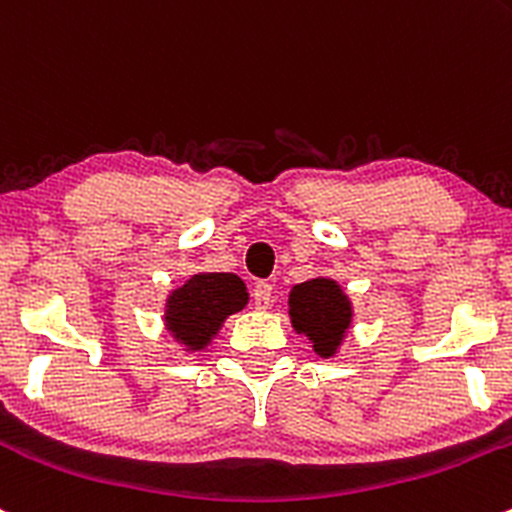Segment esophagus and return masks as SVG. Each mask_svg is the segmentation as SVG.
Listing matches in <instances>:
<instances>
[{"label": "esophagus", "mask_w": 512, "mask_h": 512, "mask_svg": "<svg viewBox=\"0 0 512 512\" xmlns=\"http://www.w3.org/2000/svg\"><path fill=\"white\" fill-rule=\"evenodd\" d=\"M270 301H272V284L257 282L255 289H252V304H255V309L260 311L270 309Z\"/></svg>", "instance_id": "esophagus-1"}]
</instances>
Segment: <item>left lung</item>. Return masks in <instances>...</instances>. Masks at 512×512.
<instances>
[{
  "label": "left lung",
  "instance_id": "obj_1",
  "mask_svg": "<svg viewBox=\"0 0 512 512\" xmlns=\"http://www.w3.org/2000/svg\"><path fill=\"white\" fill-rule=\"evenodd\" d=\"M289 319L319 358H333L353 326V301L336 279L311 277L289 292Z\"/></svg>",
  "mask_w": 512,
  "mask_h": 512
}]
</instances>
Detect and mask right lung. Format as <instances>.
<instances>
[{
  "instance_id": "right-lung-1",
  "label": "right lung",
  "mask_w": 512,
  "mask_h": 512,
  "mask_svg": "<svg viewBox=\"0 0 512 512\" xmlns=\"http://www.w3.org/2000/svg\"><path fill=\"white\" fill-rule=\"evenodd\" d=\"M245 282L230 272H198L171 289L164 301V326L186 353L206 351L225 319L247 306Z\"/></svg>"
}]
</instances>
